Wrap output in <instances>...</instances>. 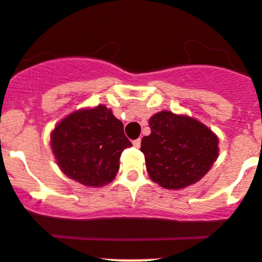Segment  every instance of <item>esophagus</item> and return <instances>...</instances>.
Wrapping results in <instances>:
<instances>
[{"label":"esophagus","mask_w":262,"mask_h":262,"mask_svg":"<svg viewBox=\"0 0 262 262\" xmlns=\"http://www.w3.org/2000/svg\"><path fill=\"white\" fill-rule=\"evenodd\" d=\"M132 143H133V146L136 147V148H139V146H141V139H134L133 142H132Z\"/></svg>","instance_id":"1"}]
</instances>
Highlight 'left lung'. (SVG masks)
I'll list each match as a JSON object with an SVG mask.
<instances>
[{
	"label": "left lung",
	"instance_id": "8db88e82",
	"mask_svg": "<svg viewBox=\"0 0 262 262\" xmlns=\"http://www.w3.org/2000/svg\"><path fill=\"white\" fill-rule=\"evenodd\" d=\"M151 134L141 151L149 178L166 189H183L201 180L219 156V138L197 119L160 111L148 120Z\"/></svg>",
	"mask_w": 262,
	"mask_h": 262
}]
</instances>
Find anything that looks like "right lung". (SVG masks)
Returning <instances> with one entry per match:
<instances>
[{"mask_svg": "<svg viewBox=\"0 0 262 262\" xmlns=\"http://www.w3.org/2000/svg\"><path fill=\"white\" fill-rule=\"evenodd\" d=\"M50 137L61 171L93 188L115 179L121 152L132 146L123 123L105 105L73 111L56 124Z\"/></svg>", "mask_w": 262, "mask_h": 262, "instance_id": "1", "label": "right lung"}]
</instances>
